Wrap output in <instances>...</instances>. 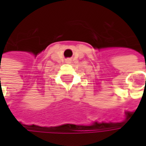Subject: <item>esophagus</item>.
I'll use <instances>...</instances> for the list:
<instances>
[{"mask_svg":"<svg viewBox=\"0 0 146 146\" xmlns=\"http://www.w3.org/2000/svg\"><path fill=\"white\" fill-rule=\"evenodd\" d=\"M66 63H70V62H71V59L70 58L66 59Z\"/></svg>","mask_w":146,"mask_h":146,"instance_id":"34e87169","label":"esophagus"}]
</instances>
